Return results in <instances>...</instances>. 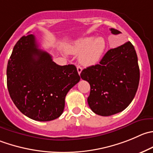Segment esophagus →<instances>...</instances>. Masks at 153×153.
<instances>
[{"mask_svg":"<svg viewBox=\"0 0 153 153\" xmlns=\"http://www.w3.org/2000/svg\"><path fill=\"white\" fill-rule=\"evenodd\" d=\"M77 70H78V74L80 75V74H81V72H82V68H81L80 66H77Z\"/></svg>","mask_w":153,"mask_h":153,"instance_id":"1","label":"esophagus"}]
</instances>
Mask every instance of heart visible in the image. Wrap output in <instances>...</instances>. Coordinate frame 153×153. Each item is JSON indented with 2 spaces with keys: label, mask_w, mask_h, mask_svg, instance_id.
Wrapping results in <instances>:
<instances>
[{
  "label": "heart",
  "mask_w": 153,
  "mask_h": 153,
  "mask_svg": "<svg viewBox=\"0 0 153 153\" xmlns=\"http://www.w3.org/2000/svg\"><path fill=\"white\" fill-rule=\"evenodd\" d=\"M106 48V42L102 37H83L75 41L69 48L72 54H79V61L86 66L96 64Z\"/></svg>",
  "instance_id": "heart-1"
}]
</instances>
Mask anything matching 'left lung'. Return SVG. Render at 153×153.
Instances as JSON below:
<instances>
[{
    "instance_id": "left-lung-1",
    "label": "left lung",
    "mask_w": 153,
    "mask_h": 153,
    "mask_svg": "<svg viewBox=\"0 0 153 153\" xmlns=\"http://www.w3.org/2000/svg\"><path fill=\"white\" fill-rule=\"evenodd\" d=\"M113 34L120 31L111 28ZM90 85L87 102L95 114L108 117L125 110L134 99L140 80L137 56L130 42L107 51L99 64L82 70Z\"/></svg>"
}]
</instances>
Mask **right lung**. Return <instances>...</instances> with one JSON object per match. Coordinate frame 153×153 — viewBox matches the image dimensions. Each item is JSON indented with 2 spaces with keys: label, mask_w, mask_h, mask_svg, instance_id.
Here are the masks:
<instances>
[{
  "label": "right lung",
  "mask_w": 153,
  "mask_h": 153,
  "mask_svg": "<svg viewBox=\"0 0 153 153\" xmlns=\"http://www.w3.org/2000/svg\"><path fill=\"white\" fill-rule=\"evenodd\" d=\"M7 88L18 109L30 119L51 121L63 114L65 98L80 81L74 65L59 66L39 48L33 34L16 42L7 69Z\"/></svg>",
  "instance_id": "1"
}]
</instances>
